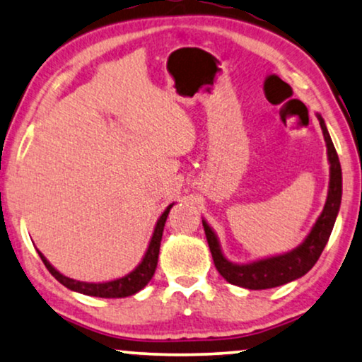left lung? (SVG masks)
<instances>
[{
	"label": "left lung",
	"mask_w": 362,
	"mask_h": 362,
	"mask_svg": "<svg viewBox=\"0 0 362 362\" xmlns=\"http://www.w3.org/2000/svg\"><path fill=\"white\" fill-rule=\"evenodd\" d=\"M316 117L320 120L322 137H325L326 142L327 162H329V185H327V195L322 211L316 218L315 225L311 226L310 233L296 248L285 253L272 255V257L252 259V262L247 263L230 262L221 252L220 240L216 237L215 230L209 225V221L202 218L215 267L221 276L231 285L247 288V290H268V288L286 285V283L305 276L315 267L317 258L321 257L341 209L343 172H341L338 153H336V148L332 146L325 119L317 112Z\"/></svg>",
	"instance_id": "8db88e82"
}]
</instances>
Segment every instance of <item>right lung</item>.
Listing matches in <instances>:
<instances>
[{
    "mask_svg": "<svg viewBox=\"0 0 362 362\" xmlns=\"http://www.w3.org/2000/svg\"><path fill=\"white\" fill-rule=\"evenodd\" d=\"M175 204H170L165 210L162 211V215L158 216L156 226H153V233L151 237V242H148V247L144 253V257L141 259V263L137 264L136 268L132 269L131 273L124 274L120 278H114L109 279V281H99V283H88V281H79V279H72L66 274H62L61 272L52 267L45 255H42L40 250V257L42 259V263L46 264V268L49 269V273L54 276L61 285H64L66 288H69L71 291L81 293V295H88V296H98V298H127L139 293L144 288L147 286V283L151 281L153 273H156L157 268V262H158V250H160V242H162V233H163V226H165L167 216L170 214V209Z\"/></svg>",
    "mask_w": 362,
    "mask_h": 362,
    "instance_id": "right-lung-1",
    "label": "right lung"
}]
</instances>
